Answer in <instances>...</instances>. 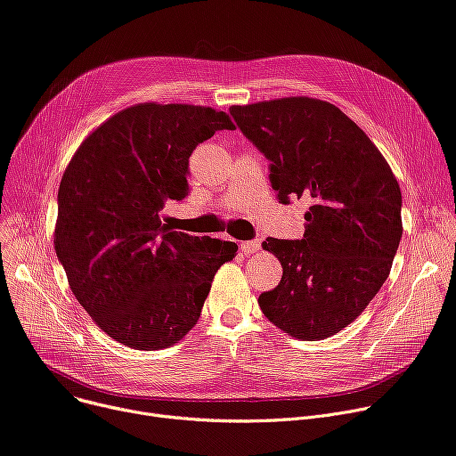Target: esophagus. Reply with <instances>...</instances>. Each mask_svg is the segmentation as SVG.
<instances>
[{
    "label": "esophagus",
    "instance_id": "esophagus-1",
    "mask_svg": "<svg viewBox=\"0 0 456 456\" xmlns=\"http://www.w3.org/2000/svg\"><path fill=\"white\" fill-rule=\"evenodd\" d=\"M260 240H246V241H240V251L244 255H251L256 253L260 249Z\"/></svg>",
    "mask_w": 456,
    "mask_h": 456
}]
</instances>
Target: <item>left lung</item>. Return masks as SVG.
I'll return each mask as SVG.
<instances>
[{
    "instance_id": "left-lung-1",
    "label": "left lung",
    "mask_w": 456,
    "mask_h": 456,
    "mask_svg": "<svg viewBox=\"0 0 456 456\" xmlns=\"http://www.w3.org/2000/svg\"><path fill=\"white\" fill-rule=\"evenodd\" d=\"M229 113L269 161L277 200H312L305 236L264 241L282 279L258 297L260 310L291 338L336 336L388 277L403 231L398 181L367 134L330 102L289 97Z\"/></svg>"
}]
</instances>
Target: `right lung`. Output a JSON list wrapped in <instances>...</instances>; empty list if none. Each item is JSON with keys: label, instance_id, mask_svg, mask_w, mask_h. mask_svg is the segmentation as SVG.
I'll use <instances>...</instances> for the list:
<instances>
[{"label": "right lung", "instance_id": "add662e5", "mask_svg": "<svg viewBox=\"0 0 456 456\" xmlns=\"http://www.w3.org/2000/svg\"><path fill=\"white\" fill-rule=\"evenodd\" d=\"M220 130H234L224 111L137 104L91 134L60 181L56 256L80 306L130 348L161 350L187 336L238 251L159 218L167 200L189 196V158Z\"/></svg>", "mask_w": 456, "mask_h": 456}]
</instances>
